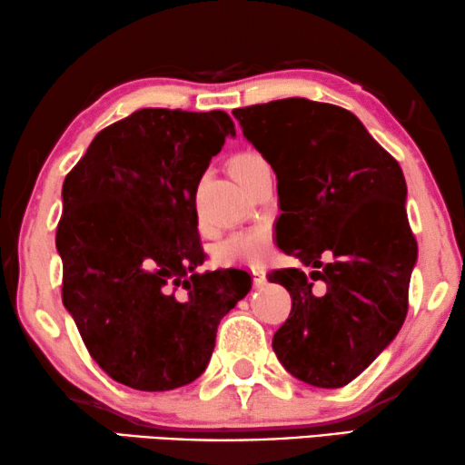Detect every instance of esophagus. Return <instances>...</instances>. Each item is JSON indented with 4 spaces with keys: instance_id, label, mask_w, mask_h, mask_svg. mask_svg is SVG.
I'll list each match as a JSON object with an SVG mask.
<instances>
[{
    "instance_id": "34e87169",
    "label": "esophagus",
    "mask_w": 465,
    "mask_h": 465,
    "mask_svg": "<svg viewBox=\"0 0 465 465\" xmlns=\"http://www.w3.org/2000/svg\"><path fill=\"white\" fill-rule=\"evenodd\" d=\"M251 273H253L255 286H263L265 282H268V278H265V270L262 268V265H253V268H251Z\"/></svg>"
}]
</instances>
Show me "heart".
I'll list each match as a JSON object with an SVG mask.
<instances>
[{"label":"heart","mask_w":465,"mask_h":465,"mask_svg":"<svg viewBox=\"0 0 465 465\" xmlns=\"http://www.w3.org/2000/svg\"><path fill=\"white\" fill-rule=\"evenodd\" d=\"M260 156L253 152H241V154L232 156L231 171L234 179L242 181ZM272 245V231L268 226H253L245 228V231L232 232L224 242H220L216 251L218 260L224 263L234 265H249V263H260L265 255H268Z\"/></svg>","instance_id":"b5f03b06"}]
</instances>
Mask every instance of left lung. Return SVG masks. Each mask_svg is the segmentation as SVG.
<instances>
[{
  "label": "left lung",
  "instance_id": "8db88e82",
  "mask_svg": "<svg viewBox=\"0 0 465 465\" xmlns=\"http://www.w3.org/2000/svg\"><path fill=\"white\" fill-rule=\"evenodd\" d=\"M232 115L276 173L278 247L313 268L270 273L292 296L273 352L304 383L348 385L391 344L408 313L418 245L404 173L341 106L284 98Z\"/></svg>",
  "mask_w": 465,
  "mask_h": 465
}]
</instances>
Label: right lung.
Returning <instances> with one entry per match:
<instances>
[{
  "mask_svg": "<svg viewBox=\"0 0 465 465\" xmlns=\"http://www.w3.org/2000/svg\"><path fill=\"white\" fill-rule=\"evenodd\" d=\"M228 135L224 111L140 109L104 127L64 181L61 296L98 367L132 390L195 381L220 319L251 291L242 270L197 272V185Z\"/></svg>",
  "mask_w": 465,
  "mask_h": 465,
  "instance_id": "right-lung-1",
  "label": "right lung"
}]
</instances>
